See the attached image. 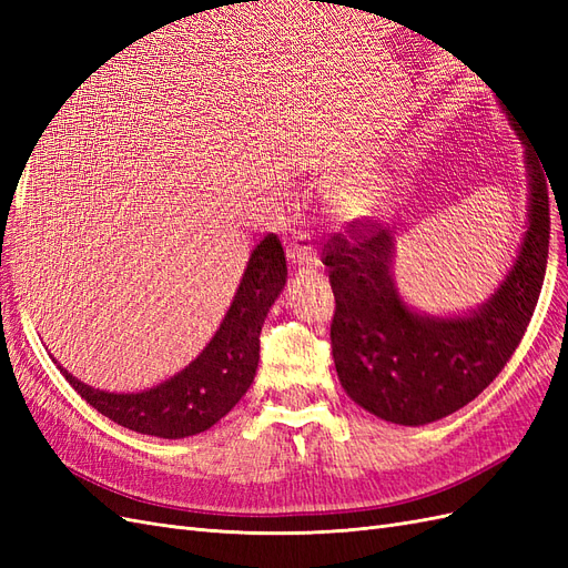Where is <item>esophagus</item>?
<instances>
[{"mask_svg":"<svg viewBox=\"0 0 568 568\" xmlns=\"http://www.w3.org/2000/svg\"><path fill=\"white\" fill-rule=\"evenodd\" d=\"M286 257L298 267H317V248L313 246L311 236L296 234L286 246Z\"/></svg>","mask_w":568,"mask_h":568,"instance_id":"34e87169","label":"esophagus"}]
</instances>
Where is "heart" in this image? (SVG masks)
Here are the masks:
<instances>
[{
    "mask_svg": "<svg viewBox=\"0 0 568 568\" xmlns=\"http://www.w3.org/2000/svg\"><path fill=\"white\" fill-rule=\"evenodd\" d=\"M338 205L343 211L359 213L367 205V192L363 186H348L338 194Z\"/></svg>",
    "mask_w": 568,
    "mask_h": 568,
    "instance_id": "b5f03b06",
    "label": "heart"
}]
</instances>
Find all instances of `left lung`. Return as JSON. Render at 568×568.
<instances>
[{
  "label": "left lung",
  "instance_id": "8db88e82",
  "mask_svg": "<svg viewBox=\"0 0 568 568\" xmlns=\"http://www.w3.org/2000/svg\"><path fill=\"white\" fill-rule=\"evenodd\" d=\"M509 111V109H507ZM528 232L507 280L464 317H422L395 294L393 236L372 220H355L322 248L336 298L332 353L341 386L372 415L419 426L471 403L505 369L538 305L549 251L545 165L530 149Z\"/></svg>",
  "mask_w": 568,
  "mask_h": 568
}]
</instances>
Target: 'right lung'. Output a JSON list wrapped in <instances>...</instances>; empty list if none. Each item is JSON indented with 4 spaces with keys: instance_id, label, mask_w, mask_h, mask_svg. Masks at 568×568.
<instances>
[{
    "instance_id": "1",
    "label": "right lung",
    "mask_w": 568,
    "mask_h": 568,
    "mask_svg": "<svg viewBox=\"0 0 568 568\" xmlns=\"http://www.w3.org/2000/svg\"><path fill=\"white\" fill-rule=\"evenodd\" d=\"M286 284V255L277 234H267L251 253L230 311L205 351L165 384L144 393H106L84 386L63 367L61 374L82 400L115 424L146 436L186 438L220 422L248 390L261 329L270 305Z\"/></svg>"
}]
</instances>
